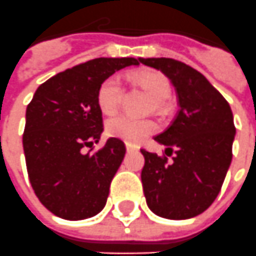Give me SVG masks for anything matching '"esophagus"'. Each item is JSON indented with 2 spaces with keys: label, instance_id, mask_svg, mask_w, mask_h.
I'll use <instances>...</instances> for the list:
<instances>
[{
  "label": "esophagus",
  "instance_id": "1",
  "mask_svg": "<svg viewBox=\"0 0 256 256\" xmlns=\"http://www.w3.org/2000/svg\"><path fill=\"white\" fill-rule=\"evenodd\" d=\"M135 149H138V148H136V146H134V145H130V144H126V152L135 150Z\"/></svg>",
  "mask_w": 256,
  "mask_h": 256
}]
</instances>
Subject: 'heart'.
<instances>
[{
  "label": "heart",
  "mask_w": 256,
  "mask_h": 256,
  "mask_svg": "<svg viewBox=\"0 0 256 256\" xmlns=\"http://www.w3.org/2000/svg\"><path fill=\"white\" fill-rule=\"evenodd\" d=\"M131 80L145 90L154 102L156 110H164L166 100L170 96L172 86L164 74L158 71H138L131 75ZM122 86L117 76H108L98 86V106L106 116L116 114L120 108ZM106 131L112 138H118L130 145H138L156 131V122L148 118L120 116L107 121Z\"/></svg>",
  "instance_id": "heart-1"
}]
</instances>
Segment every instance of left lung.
<instances>
[{
  "instance_id": "8db88e82",
  "label": "left lung",
  "mask_w": 256,
  "mask_h": 256,
  "mask_svg": "<svg viewBox=\"0 0 256 256\" xmlns=\"http://www.w3.org/2000/svg\"><path fill=\"white\" fill-rule=\"evenodd\" d=\"M164 74L178 98L172 125L154 136L167 146L145 156L142 185L146 204L160 218L190 219L205 212L219 195L232 158L236 134L230 104L200 72L172 58H139ZM174 152L172 164L167 156Z\"/></svg>"
}]
</instances>
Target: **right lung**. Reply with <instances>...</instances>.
<instances>
[{
	"label": "right lung",
	"instance_id": "1",
	"mask_svg": "<svg viewBox=\"0 0 256 256\" xmlns=\"http://www.w3.org/2000/svg\"><path fill=\"white\" fill-rule=\"evenodd\" d=\"M135 58H94L60 72L37 88L26 108L24 152L32 188L51 213L65 220L98 214L125 154L121 139L98 150L103 117L98 106L102 82Z\"/></svg>",
	"mask_w": 256,
	"mask_h": 256
}]
</instances>
